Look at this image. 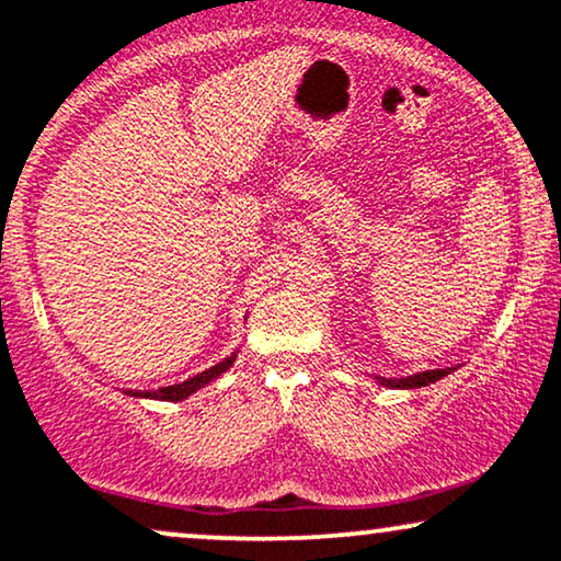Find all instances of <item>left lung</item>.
<instances>
[{
    "label": "left lung",
    "mask_w": 561,
    "mask_h": 561,
    "mask_svg": "<svg viewBox=\"0 0 561 561\" xmlns=\"http://www.w3.org/2000/svg\"><path fill=\"white\" fill-rule=\"evenodd\" d=\"M455 368H436V370H421V374L404 376V379H383V376H376V381L387 389H421L428 387V383H436L444 376H449Z\"/></svg>",
    "instance_id": "left-lung-1"
}]
</instances>
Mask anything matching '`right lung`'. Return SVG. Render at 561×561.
Wrapping results in <instances>:
<instances>
[{
  "instance_id": "1",
  "label": "right lung",
  "mask_w": 561,
  "mask_h": 561,
  "mask_svg": "<svg viewBox=\"0 0 561 561\" xmlns=\"http://www.w3.org/2000/svg\"><path fill=\"white\" fill-rule=\"evenodd\" d=\"M238 353L240 350H234L232 355L225 357L221 363H216V366L201 370V374L191 376V379L180 381V383H172V387H159V389H148V391H140V389H127L125 394L127 397H135V400H161V402H180V400H187V397L195 394L198 389L208 387V383L219 379L225 370L232 368V363L238 360Z\"/></svg>"
}]
</instances>
